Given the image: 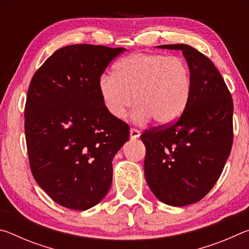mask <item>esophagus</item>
Listing matches in <instances>:
<instances>
[{
  "label": "esophagus",
  "instance_id": "1",
  "mask_svg": "<svg viewBox=\"0 0 249 249\" xmlns=\"http://www.w3.org/2000/svg\"><path fill=\"white\" fill-rule=\"evenodd\" d=\"M129 134H130V138H132V140H136V138L140 137L141 132L138 129H136V128H130L129 129Z\"/></svg>",
  "mask_w": 249,
  "mask_h": 249
}]
</instances>
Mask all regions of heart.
<instances>
[{
	"label": "heart",
	"instance_id": "heart-1",
	"mask_svg": "<svg viewBox=\"0 0 249 249\" xmlns=\"http://www.w3.org/2000/svg\"><path fill=\"white\" fill-rule=\"evenodd\" d=\"M104 108L121 120L132 107L135 123L153 119L156 124L174 123L187 107L191 94L190 69L183 59L163 53H136L115 66V74H102L98 82Z\"/></svg>",
	"mask_w": 249,
	"mask_h": 249
}]
</instances>
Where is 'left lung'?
<instances>
[{
	"label": "left lung",
	"instance_id": "1",
	"mask_svg": "<svg viewBox=\"0 0 249 249\" xmlns=\"http://www.w3.org/2000/svg\"><path fill=\"white\" fill-rule=\"evenodd\" d=\"M182 50L191 75L187 107L175 123L145 130V177L163 203L184 206L208 195L220 178L233 145V100L210 59L184 44L158 46Z\"/></svg>",
	"mask_w": 249,
	"mask_h": 249
}]
</instances>
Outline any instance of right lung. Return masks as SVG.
I'll use <instances>...</instances> for the list:
<instances>
[{
	"label": "right lung",
	"instance_id": "right-lung-1",
	"mask_svg": "<svg viewBox=\"0 0 249 249\" xmlns=\"http://www.w3.org/2000/svg\"><path fill=\"white\" fill-rule=\"evenodd\" d=\"M125 48L70 45L33 75L25 104V136L32 174L65 208L84 211L112 184V160L129 140V126L104 108L98 82Z\"/></svg>",
	"mask_w": 249,
	"mask_h": 249
}]
</instances>
